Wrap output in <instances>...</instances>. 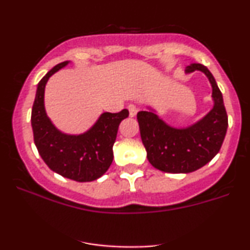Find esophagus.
Here are the masks:
<instances>
[{
    "label": "esophagus",
    "mask_w": 250,
    "mask_h": 250,
    "mask_svg": "<svg viewBox=\"0 0 250 250\" xmlns=\"http://www.w3.org/2000/svg\"><path fill=\"white\" fill-rule=\"evenodd\" d=\"M128 110H129V116H130V117L136 116L137 107L134 104V103H130V104L128 105Z\"/></svg>",
    "instance_id": "1"
}]
</instances>
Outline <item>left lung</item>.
<instances>
[{
	"instance_id": "obj_1",
	"label": "left lung",
	"mask_w": 250,
	"mask_h": 250,
	"mask_svg": "<svg viewBox=\"0 0 250 250\" xmlns=\"http://www.w3.org/2000/svg\"><path fill=\"white\" fill-rule=\"evenodd\" d=\"M195 70L202 71L213 88V109L200 121L186 128H175L160 119L151 108L137 113L148 161L165 173L187 174L197 170L213 160L225 140L228 116L222 93L207 67L191 63L186 68L187 74Z\"/></svg>"
}]
</instances>
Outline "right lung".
I'll use <instances>...</instances> for the list:
<instances>
[{"instance_id":"add662e5","label":"right lung","mask_w":250,"mask_h":250,"mask_svg":"<svg viewBox=\"0 0 250 250\" xmlns=\"http://www.w3.org/2000/svg\"><path fill=\"white\" fill-rule=\"evenodd\" d=\"M69 63L64 61L48 71L37 84L35 101L31 109L34 142L42 160L51 170L63 177L90 182L101 177L113 162V146L122 120L129 111L103 113L89 130L80 135L60 131L44 109V88L51 75Z\"/></svg>"}]
</instances>
